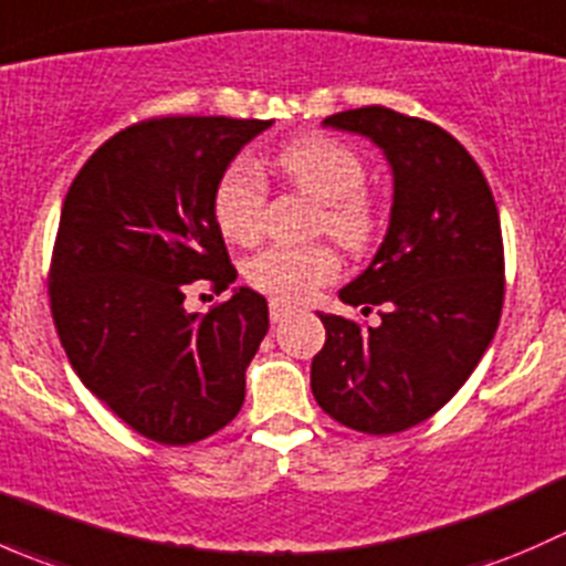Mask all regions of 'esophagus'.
I'll use <instances>...</instances> for the list:
<instances>
[{"label": "esophagus", "mask_w": 566, "mask_h": 566, "mask_svg": "<svg viewBox=\"0 0 566 566\" xmlns=\"http://www.w3.org/2000/svg\"><path fill=\"white\" fill-rule=\"evenodd\" d=\"M268 312H271V323H282V319H287L290 315H293L295 306L284 304V301L271 298V304H268Z\"/></svg>", "instance_id": "esophagus-1"}]
</instances>
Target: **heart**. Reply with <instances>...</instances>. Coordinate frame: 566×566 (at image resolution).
I'll return each mask as SVG.
<instances>
[{
    "mask_svg": "<svg viewBox=\"0 0 566 566\" xmlns=\"http://www.w3.org/2000/svg\"><path fill=\"white\" fill-rule=\"evenodd\" d=\"M279 169L319 205L317 230L350 251L367 249L378 235V210L367 197V167L345 142L301 136L279 153ZM268 182L251 158H235L213 191V216L221 235L235 243L260 238ZM247 282L276 301H304L339 273V256L325 243L268 247L247 262Z\"/></svg>",
    "mask_w": 566,
    "mask_h": 566,
    "instance_id": "obj_1",
    "label": "heart"
}]
</instances>
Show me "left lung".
Masks as SVG:
<instances>
[{
  "label": "left lung",
  "mask_w": 566,
  "mask_h": 566,
  "mask_svg": "<svg viewBox=\"0 0 566 566\" xmlns=\"http://www.w3.org/2000/svg\"><path fill=\"white\" fill-rule=\"evenodd\" d=\"M323 125L369 136L394 172L389 232L339 298L380 323L319 315L317 405L350 430L391 436L443 408L493 342L504 306L499 208L471 153L441 125L386 106Z\"/></svg>",
  "instance_id": "obj_1"
}]
</instances>
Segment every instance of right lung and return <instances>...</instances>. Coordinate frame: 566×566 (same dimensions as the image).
<instances>
[{
    "instance_id": "right-lung-1",
    "label": "right lung",
    "mask_w": 566,
    "mask_h": 566,
    "mask_svg": "<svg viewBox=\"0 0 566 566\" xmlns=\"http://www.w3.org/2000/svg\"><path fill=\"white\" fill-rule=\"evenodd\" d=\"M271 119L153 117L106 139L62 205L49 304L67 361L112 413L164 447L230 424L247 367L268 334V304L241 287L210 312H186L202 279L235 282L213 191Z\"/></svg>"
}]
</instances>
